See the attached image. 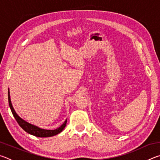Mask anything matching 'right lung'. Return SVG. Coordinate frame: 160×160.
I'll return each instance as SVG.
<instances>
[{"label":"right lung","mask_w":160,"mask_h":160,"mask_svg":"<svg viewBox=\"0 0 160 160\" xmlns=\"http://www.w3.org/2000/svg\"><path fill=\"white\" fill-rule=\"evenodd\" d=\"M8 102H9V106L11 112L12 113V115L14 116L15 120L17 121L19 125L22 128L24 131H25L27 132H28L29 134H31L32 135H34L36 137H40V138H47V137H51L53 135H56L63 131L65 127L66 126L67 123V119L65 121V122L62 124V125L59 127V128H56L55 130H46L40 128L39 127L36 126L32 125V124L29 123L27 122L25 120H23L22 118H21L17 113H16L15 111L14 110V108L12 107L11 101H10V92L8 89Z\"/></svg>","instance_id":"add662e5"}]
</instances>
